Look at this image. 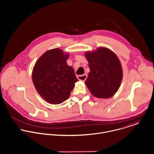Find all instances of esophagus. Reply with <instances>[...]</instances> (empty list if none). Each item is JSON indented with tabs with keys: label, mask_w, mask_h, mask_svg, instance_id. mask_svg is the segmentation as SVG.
I'll list each match as a JSON object with an SVG mask.
<instances>
[{
	"label": "esophagus",
	"mask_w": 154,
	"mask_h": 154,
	"mask_svg": "<svg viewBox=\"0 0 154 154\" xmlns=\"http://www.w3.org/2000/svg\"><path fill=\"white\" fill-rule=\"evenodd\" d=\"M88 75L87 74H83V75H77V78L79 80H82V81H85L86 79H87Z\"/></svg>",
	"instance_id": "34e87169"
}]
</instances>
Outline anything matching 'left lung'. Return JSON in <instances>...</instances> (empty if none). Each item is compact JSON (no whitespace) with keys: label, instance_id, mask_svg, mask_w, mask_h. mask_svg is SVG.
<instances>
[{"label":"left lung","instance_id":"obj_1","mask_svg":"<svg viewBox=\"0 0 154 154\" xmlns=\"http://www.w3.org/2000/svg\"><path fill=\"white\" fill-rule=\"evenodd\" d=\"M91 72L85 83L90 92L98 98L112 96L120 86L123 71L120 62L111 51L100 48L86 53Z\"/></svg>","mask_w":154,"mask_h":154}]
</instances>
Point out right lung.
Instances as JSON below:
<instances>
[{
	"label": "right lung",
	"mask_w": 154,
	"mask_h": 154,
	"mask_svg": "<svg viewBox=\"0 0 154 154\" xmlns=\"http://www.w3.org/2000/svg\"><path fill=\"white\" fill-rule=\"evenodd\" d=\"M68 56L60 49H54L45 52L34 65V85L49 103L59 104L66 100L79 80L72 67L66 63Z\"/></svg>",
	"instance_id": "obj_1"
}]
</instances>
